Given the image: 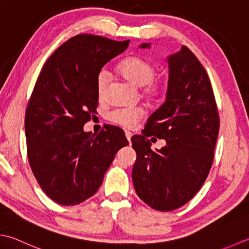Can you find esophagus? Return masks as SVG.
Wrapping results in <instances>:
<instances>
[{
    "label": "esophagus",
    "mask_w": 249,
    "mask_h": 249,
    "mask_svg": "<svg viewBox=\"0 0 249 249\" xmlns=\"http://www.w3.org/2000/svg\"><path fill=\"white\" fill-rule=\"evenodd\" d=\"M125 136H126V138H127V140L130 141L131 136H133V134H131L130 131H128V130H125Z\"/></svg>",
    "instance_id": "34e87169"
}]
</instances>
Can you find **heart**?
Listing matches in <instances>:
<instances>
[{"label":"heart","mask_w":249,"mask_h":249,"mask_svg":"<svg viewBox=\"0 0 249 249\" xmlns=\"http://www.w3.org/2000/svg\"><path fill=\"white\" fill-rule=\"evenodd\" d=\"M119 72L128 81L137 86H142V94L149 98L160 96L166 87V82L160 77H155L157 68L153 62L138 56H131L120 62ZM110 82V74L106 69L98 72L96 77V92L99 99H104ZM143 115V110L131 107H121L111 110L108 119L115 124L131 128L138 124Z\"/></svg>","instance_id":"obj_1"}]
</instances>
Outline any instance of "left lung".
Wrapping results in <instances>:
<instances>
[{
    "instance_id": "obj_1",
    "label": "left lung",
    "mask_w": 249,
    "mask_h": 249,
    "mask_svg": "<svg viewBox=\"0 0 249 249\" xmlns=\"http://www.w3.org/2000/svg\"><path fill=\"white\" fill-rule=\"evenodd\" d=\"M141 48L150 47L144 43ZM166 100L148 119L142 135L131 137L137 159L133 183L150 207L172 212L188 203L208 176L219 133V115L206 70L187 46L168 57ZM155 135L167 145L153 151Z\"/></svg>"
}]
</instances>
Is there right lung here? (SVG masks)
<instances>
[{
    "mask_svg": "<svg viewBox=\"0 0 249 249\" xmlns=\"http://www.w3.org/2000/svg\"><path fill=\"white\" fill-rule=\"evenodd\" d=\"M128 44L73 36L52 53L34 85L24 119L28 160L43 191L60 205L94 196L116 152L128 144L115 126L96 136L83 130L98 106L97 74Z\"/></svg>",
    "mask_w": 249,
    "mask_h": 249,
    "instance_id": "obj_1",
    "label": "right lung"
}]
</instances>
